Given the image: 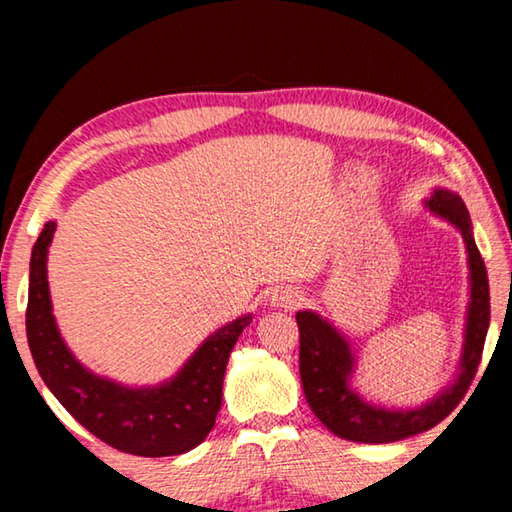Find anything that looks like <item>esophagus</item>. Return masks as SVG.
Listing matches in <instances>:
<instances>
[{
  "mask_svg": "<svg viewBox=\"0 0 512 512\" xmlns=\"http://www.w3.org/2000/svg\"><path fill=\"white\" fill-rule=\"evenodd\" d=\"M300 302H302V298L298 296L296 291H291V289L275 291V296H273V305L284 307V309H296V307H300Z\"/></svg>",
  "mask_w": 512,
  "mask_h": 512,
  "instance_id": "1",
  "label": "esophagus"
}]
</instances>
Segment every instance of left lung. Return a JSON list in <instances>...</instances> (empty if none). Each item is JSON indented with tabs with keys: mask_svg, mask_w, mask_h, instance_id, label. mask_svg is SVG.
Listing matches in <instances>:
<instances>
[{
	"mask_svg": "<svg viewBox=\"0 0 512 512\" xmlns=\"http://www.w3.org/2000/svg\"><path fill=\"white\" fill-rule=\"evenodd\" d=\"M427 205L433 214L452 221L461 230L467 255H470L472 302L470 314H467L461 375L449 391L440 393L436 400L415 411H386L366 404L348 388L352 354L343 336L314 311H298L296 314L300 329V379L307 404L334 436L352 440V443H395V440H404L436 427L463 400L476 370H479L485 334L490 325L488 271H485L483 257L474 244L470 214L461 198L447 189H438Z\"/></svg>",
	"mask_w": 512,
	"mask_h": 512,
	"instance_id": "1",
	"label": "left lung"
}]
</instances>
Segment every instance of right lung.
Instances as JSON below:
<instances>
[{
	"label": "right lung",
	"mask_w": 512,
	"mask_h": 512,
	"mask_svg": "<svg viewBox=\"0 0 512 512\" xmlns=\"http://www.w3.org/2000/svg\"><path fill=\"white\" fill-rule=\"evenodd\" d=\"M56 223L49 221L31 253L27 339L40 377L56 400L92 436L133 456H176L201 445L221 409L223 375L250 316L221 327L194 352L169 384L124 388L85 370L60 339L47 287V248Z\"/></svg>",
	"instance_id": "add662e5"
}]
</instances>
